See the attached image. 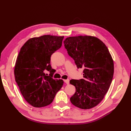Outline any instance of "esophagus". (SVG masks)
<instances>
[{
  "label": "esophagus",
  "instance_id": "esophagus-1",
  "mask_svg": "<svg viewBox=\"0 0 131 131\" xmlns=\"http://www.w3.org/2000/svg\"><path fill=\"white\" fill-rule=\"evenodd\" d=\"M64 82L65 83H66L67 84H69V79H67V80H64Z\"/></svg>",
  "mask_w": 131,
  "mask_h": 131
}]
</instances>
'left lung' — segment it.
I'll use <instances>...</instances> for the list:
<instances>
[{"mask_svg":"<svg viewBox=\"0 0 131 131\" xmlns=\"http://www.w3.org/2000/svg\"><path fill=\"white\" fill-rule=\"evenodd\" d=\"M63 42L77 68H84V79L70 81L76 89L70 102L80 109L92 108L102 101L112 83L114 71L112 56L96 37H70Z\"/></svg>","mask_w":131,"mask_h":131,"instance_id":"8db88e82","label":"left lung"}]
</instances>
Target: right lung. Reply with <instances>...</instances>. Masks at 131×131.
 <instances>
[{
	"label": "right lung",
	"mask_w": 131,
	"mask_h": 131,
	"mask_svg": "<svg viewBox=\"0 0 131 131\" xmlns=\"http://www.w3.org/2000/svg\"><path fill=\"white\" fill-rule=\"evenodd\" d=\"M64 37L45 35L29 39L21 47L16 62L15 81L25 100L36 108L50 104L63 85L52 78L55 72L51 56L62 46ZM50 72L49 76L45 71Z\"/></svg>",
	"instance_id": "obj_1"
}]
</instances>
